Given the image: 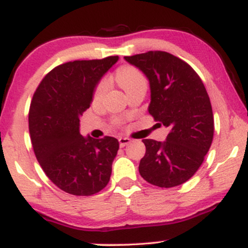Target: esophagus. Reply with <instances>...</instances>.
<instances>
[{"label": "esophagus", "instance_id": "obj_1", "mask_svg": "<svg viewBox=\"0 0 248 248\" xmlns=\"http://www.w3.org/2000/svg\"><path fill=\"white\" fill-rule=\"evenodd\" d=\"M130 142H132V140H130V139H128V138H120V139H119V143H120L121 148L128 146Z\"/></svg>", "mask_w": 248, "mask_h": 248}]
</instances>
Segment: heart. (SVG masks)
<instances>
[{"label":"heart","mask_w":248,"mask_h":248,"mask_svg":"<svg viewBox=\"0 0 248 248\" xmlns=\"http://www.w3.org/2000/svg\"><path fill=\"white\" fill-rule=\"evenodd\" d=\"M116 80H118L120 86L124 88L126 92L129 88L135 86V85L141 84V82H146V79H144L143 75H142L138 69H135V67L133 66L121 67V69L118 71V73H116ZM107 88V80H102L99 82V85L96 86L94 91V100H99V99L104 95V93L106 92Z\"/></svg>","instance_id":"heart-1"}]
</instances>
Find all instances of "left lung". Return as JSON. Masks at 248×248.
Segmentation results:
<instances>
[{
    "label": "left lung",
    "mask_w": 248,
    "mask_h": 248,
    "mask_svg": "<svg viewBox=\"0 0 248 248\" xmlns=\"http://www.w3.org/2000/svg\"><path fill=\"white\" fill-rule=\"evenodd\" d=\"M124 59L149 80V114L170 129L163 142L142 140L140 175L156 186H181L199 169L212 143L215 124L205 86L189 64L164 51Z\"/></svg>",
    "instance_id": "left-lung-1"
}]
</instances>
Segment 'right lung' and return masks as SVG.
Here are the masks:
<instances>
[{
  "label": "right lung",
  "instance_id": "1",
  "mask_svg": "<svg viewBox=\"0 0 248 248\" xmlns=\"http://www.w3.org/2000/svg\"><path fill=\"white\" fill-rule=\"evenodd\" d=\"M118 56L65 62L37 87L29 110L33 152L53 184L75 196H91L109 182L119 150L115 138H84L80 116L90 108L96 85Z\"/></svg>",
  "mask_w": 248,
  "mask_h": 248
}]
</instances>
